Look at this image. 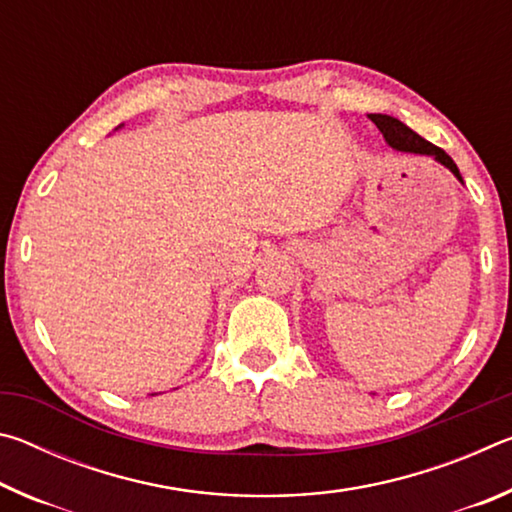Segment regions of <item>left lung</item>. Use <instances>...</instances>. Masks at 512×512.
Returning <instances> with one entry per match:
<instances>
[{
    "mask_svg": "<svg viewBox=\"0 0 512 512\" xmlns=\"http://www.w3.org/2000/svg\"><path fill=\"white\" fill-rule=\"evenodd\" d=\"M370 121L379 128L381 135H384V140L388 142V146H393L395 151L431 155V158H436L440 164H443V167H447L463 183V178H461V173H458V167L454 164V160L449 158L443 149H438V146H433L431 142L424 140V137L411 131V128L402 124L400 119H395L391 115H370Z\"/></svg>",
    "mask_w": 512,
    "mask_h": 512,
    "instance_id": "obj_1",
    "label": "left lung"
}]
</instances>
